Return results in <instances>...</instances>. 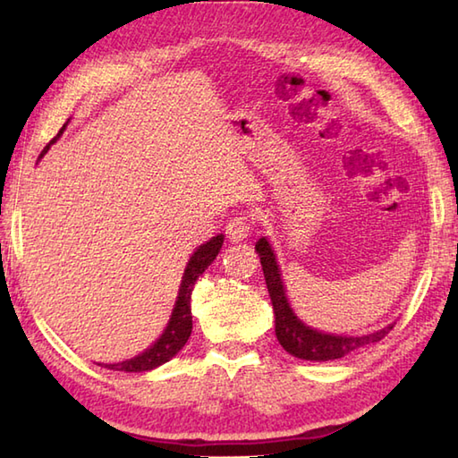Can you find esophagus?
<instances>
[{
    "label": "esophagus",
    "instance_id": "1",
    "mask_svg": "<svg viewBox=\"0 0 458 458\" xmlns=\"http://www.w3.org/2000/svg\"><path fill=\"white\" fill-rule=\"evenodd\" d=\"M226 234L230 242H244L251 234V222L244 214L230 218L226 224Z\"/></svg>",
    "mask_w": 458,
    "mask_h": 458
}]
</instances>
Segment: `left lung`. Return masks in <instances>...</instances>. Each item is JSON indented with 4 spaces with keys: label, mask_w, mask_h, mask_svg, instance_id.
<instances>
[{
    "label": "left lung",
    "mask_w": 458,
    "mask_h": 458,
    "mask_svg": "<svg viewBox=\"0 0 458 458\" xmlns=\"http://www.w3.org/2000/svg\"><path fill=\"white\" fill-rule=\"evenodd\" d=\"M256 251L261 261V269H264L267 291L271 297V305H274L276 313V336L279 344L284 346L291 356L301 360H317V362H327V360H338L348 354L356 352L358 348L366 344L379 343L390 330L394 323L384 328L376 330L372 335L364 336H340V335H327L307 327L303 320L297 318V315L291 309L289 301L285 297V287L281 281L279 266L274 250H271L269 242L266 238H259L256 242Z\"/></svg>",
    "instance_id": "obj_1"
}]
</instances>
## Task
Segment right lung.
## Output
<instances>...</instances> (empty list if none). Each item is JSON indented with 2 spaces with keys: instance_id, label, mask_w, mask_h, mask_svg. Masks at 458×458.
<instances>
[{
  "instance_id": "obj_1",
  "label": "right lung",
  "mask_w": 458,
  "mask_h": 458,
  "mask_svg": "<svg viewBox=\"0 0 458 458\" xmlns=\"http://www.w3.org/2000/svg\"><path fill=\"white\" fill-rule=\"evenodd\" d=\"M66 128V123L63 125V130ZM63 130L58 131L56 138H61ZM56 138L51 141L55 143ZM51 143L47 145V148L41 151V157L47 153V149L51 148ZM224 244V236L218 234L210 238L207 244L199 246V250L194 251L191 256L187 269H184L182 274V281H181V287H179V297L174 301V307H173V313L171 318L167 323V328L163 330V335L155 340L153 346H149L145 352L138 354L135 358L130 360H123V362L118 364H100L108 369H118V372H149V369L157 368L165 362H169V360L179 352V350L187 344V340L191 336V330H192V315H191V293H192V287H194V281L199 279V276L204 274V269H207L214 259H216L218 251Z\"/></svg>"
}]
</instances>
